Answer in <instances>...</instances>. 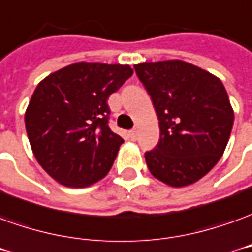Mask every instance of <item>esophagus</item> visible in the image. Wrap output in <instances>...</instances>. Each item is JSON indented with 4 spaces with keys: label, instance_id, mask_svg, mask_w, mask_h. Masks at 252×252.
<instances>
[{
    "label": "esophagus",
    "instance_id": "esophagus-1",
    "mask_svg": "<svg viewBox=\"0 0 252 252\" xmlns=\"http://www.w3.org/2000/svg\"><path fill=\"white\" fill-rule=\"evenodd\" d=\"M129 137H130V140H131V141L137 140V130H130Z\"/></svg>",
    "mask_w": 252,
    "mask_h": 252
}]
</instances>
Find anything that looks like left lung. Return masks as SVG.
I'll list each match as a JSON object with an SVG mask.
<instances>
[{"label": "left lung", "instance_id": "left-lung-1", "mask_svg": "<svg viewBox=\"0 0 252 252\" xmlns=\"http://www.w3.org/2000/svg\"><path fill=\"white\" fill-rule=\"evenodd\" d=\"M155 106L160 140L145 152L156 179L172 187L191 185L220 160L231 135L233 110L220 78L185 61L134 66Z\"/></svg>", "mask_w": 252, "mask_h": 252}]
</instances>
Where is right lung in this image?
<instances>
[{"label": "right lung", "instance_id": "right-lung-1", "mask_svg": "<svg viewBox=\"0 0 252 252\" xmlns=\"http://www.w3.org/2000/svg\"><path fill=\"white\" fill-rule=\"evenodd\" d=\"M129 65L77 62L37 84L26 111L32 152L67 187H87L111 169L123 138L108 127L107 99L131 77Z\"/></svg>", "mask_w": 252, "mask_h": 252}]
</instances>
